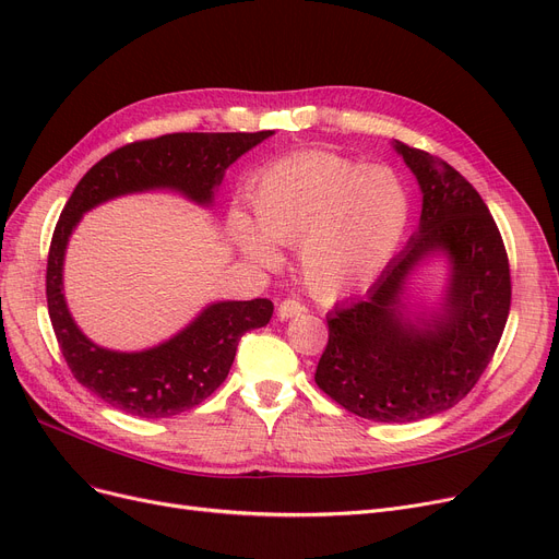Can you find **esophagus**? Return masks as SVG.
<instances>
[{
	"label": "esophagus",
	"mask_w": 559,
	"mask_h": 559,
	"mask_svg": "<svg viewBox=\"0 0 559 559\" xmlns=\"http://www.w3.org/2000/svg\"><path fill=\"white\" fill-rule=\"evenodd\" d=\"M306 308L299 299H283L278 304V320H289V318H297Z\"/></svg>",
	"instance_id": "esophagus-1"
}]
</instances>
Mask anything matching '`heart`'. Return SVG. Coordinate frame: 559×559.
Segmentation results:
<instances>
[{
	"label": "heart",
	"instance_id": "b5f03b06",
	"mask_svg": "<svg viewBox=\"0 0 559 559\" xmlns=\"http://www.w3.org/2000/svg\"><path fill=\"white\" fill-rule=\"evenodd\" d=\"M247 212L230 210L228 233L249 260L272 266L278 249L299 245L310 293L340 299L372 283L395 255L408 224V191L388 166H362L326 151L266 164Z\"/></svg>",
	"mask_w": 559,
	"mask_h": 559
}]
</instances>
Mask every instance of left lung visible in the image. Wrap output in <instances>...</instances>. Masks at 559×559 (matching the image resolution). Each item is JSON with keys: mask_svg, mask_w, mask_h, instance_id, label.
I'll list each match as a JSON object with an SVG mask.
<instances>
[{"mask_svg": "<svg viewBox=\"0 0 559 559\" xmlns=\"http://www.w3.org/2000/svg\"><path fill=\"white\" fill-rule=\"evenodd\" d=\"M423 191L418 233L366 297L326 314L329 343L314 381L352 414L414 423L464 400L500 343L512 278L500 230L475 187L441 157L395 141ZM451 260L439 313L411 319L405 281L429 254Z\"/></svg>", "mask_w": 559, "mask_h": 559, "instance_id": "1", "label": "left lung"}]
</instances>
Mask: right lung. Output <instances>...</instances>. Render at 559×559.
Returning a JSON list of instances; mask_svg holds the SVG:
<instances>
[{
    "instance_id": "add662e5",
    "label": "right lung",
    "mask_w": 559,
    "mask_h": 559,
    "mask_svg": "<svg viewBox=\"0 0 559 559\" xmlns=\"http://www.w3.org/2000/svg\"><path fill=\"white\" fill-rule=\"evenodd\" d=\"M274 132H178L123 145L91 166L68 199L47 255V310L68 368L93 395L139 418H171L207 400L235 360L239 337L272 320L270 299L216 301L166 343L143 352L98 347L72 320L63 258L82 214L126 193L171 189L212 205L226 168Z\"/></svg>"
}]
</instances>
